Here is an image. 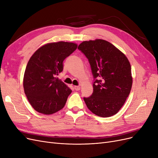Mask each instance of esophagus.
Returning <instances> with one entry per match:
<instances>
[{
  "label": "esophagus",
  "mask_w": 158,
  "mask_h": 158,
  "mask_svg": "<svg viewBox=\"0 0 158 158\" xmlns=\"http://www.w3.org/2000/svg\"><path fill=\"white\" fill-rule=\"evenodd\" d=\"M74 89L76 90V91H78L80 89V86H79V85H75V86L74 87Z\"/></svg>",
  "instance_id": "34e87169"
}]
</instances>
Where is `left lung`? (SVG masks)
<instances>
[{
  "label": "left lung",
  "instance_id": "obj_1",
  "mask_svg": "<svg viewBox=\"0 0 158 158\" xmlns=\"http://www.w3.org/2000/svg\"><path fill=\"white\" fill-rule=\"evenodd\" d=\"M78 49L88 59L95 80L94 92L84 98L88 108L102 117L117 114L125 104L132 85L131 66L125 55L106 40L85 41Z\"/></svg>",
  "mask_w": 158,
  "mask_h": 158
}]
</instances>
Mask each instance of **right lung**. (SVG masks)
Listing matches in <instances>:
<instances>
[{"label":"right lung","instance_id":"right-lung-1","mask_svg":"<svg viewBox=\"0 0 158 158\" xmlns=\"http://www.w3.org/2000/svg\"><path fill=\"white\" fill-rule=\"evenodd\" d=\"M73 42H52L40 47L26 66L23 85L26 97L36 111L51 114L63 109L72 90L56 78L63 61L77 48Z\"/></svg>","mask_w":158,"mask_h":158}]
</instances>
